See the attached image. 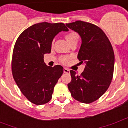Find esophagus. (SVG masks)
<instances>
[{
	"label": "esophagus",
	"mask_w": 128,
	"mask_h": 128,
	"mask_svg": "<svg viewBox=\"0 0 128 128\" xmlns=\"http://www.w3.org/2000/svg\"><path fill=\"white\" fill-rule=\"evenodd\" d=\"M64 73H69L70 70L66 68H64Z\"/></svg>",
	"instance_id": "esophagus-1"
}]
</instances>
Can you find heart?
<instances>
[{"instance_id":"1","label":"heart","mask_w":128,"mask_h":128,"mask_svg":"<svg viewBox=\"0 0 128 128\" xmlns=\"http://www.w3.org/2000/svg\"><path fill=\"white\" fill-rule=\"evenodd\" d=\"M78 34L75 32H69L65 36V38L67 40V42H68L69 44H70L71 42L75 41V40H78ZM70 60V57L69 56H61L60 58V62L62 63L63 64H68Z\"/></svg>"}]
</instances>
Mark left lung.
<instances>
[{"label": "left lung", "instance_id": "obj_1", "mask_svg": "<svg viewBox=\"0 0 128 128\" xmlns=\"http://www.w3.org/2000/svg\"><path fill=\"white\" fill-rule=\"evenodd\" d=\"M66 25L82 38L78 58L80 64H86L80 75L70 70L71 82L68 88L77 101L90 104L104 94L111 84L114 65L112 46L104 32L95 24L78 20Z\"/></svg>", "mask_w": 128, "mask_h": 128}]
</instances>
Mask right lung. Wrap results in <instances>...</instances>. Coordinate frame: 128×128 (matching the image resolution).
<instances>
[{"label": "right lung", "instance_id": "right-lung-1", "mask_svg": "<svg viewBox=\"0 0 128 128\" xmlns=\"http://www.w3.org/2000/svg\"><path fill=\"white\" fill-rule=\"evenodd\" d=\"M62 31H68L64 23L35 24L22 32L14 47L13 78L24 96L38 106L51 99L64 71L60 65L46 66L43 59L45 53H50L53 39Z\"/></svg>", "mask_w": 128, "mask_h": 128}]
</instances>
